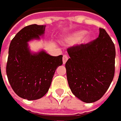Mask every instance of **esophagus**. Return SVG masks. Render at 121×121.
<instances>
[{
    "label": "esophagus",
    "instance_id": "1",
    "mask_svg": "<svg viewBox=\"0 0 121 121\" xmlns=\"http://www.w3.org/2000/svg\"><path fill=\"white\" fill-rule=\"evenodd\" d=\"M68 56H67V55H64L63 56V64L65 65V63H66V62L67 61V60H68Z\"/></svg>",
    "mask_w": 121,
    "mask_h": 121
}]
</instances>
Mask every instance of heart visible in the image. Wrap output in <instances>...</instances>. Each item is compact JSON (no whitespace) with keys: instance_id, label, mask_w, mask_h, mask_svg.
Listing matches in <instances>:
<instances>
[{"instance_id":"obj_1","label":"heart","mask_w":121,"mask_h":121,"mask_svg":"<svg viewBox=\"0 0 121 121\" xmlns=\"http://www.w3.org/2000/svg\"><path fill=\"white\" fill-rule=\"evenodd\" d=\"M80 40L83 44H86L90 40V36L87 34H85L83 31H79L69 36L66 40V42L70 44H74L79 42Z\"/></svg>"}]
</instances>
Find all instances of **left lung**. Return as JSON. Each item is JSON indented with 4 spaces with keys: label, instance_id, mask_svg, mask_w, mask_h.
Instances as JSON below:
<instances>
[{
    "label": "left lung",
    "instance_id": "8db88e82",
    "mask_svg": "<svg viewBox=\"0 0 121 121\" xmlns=\"http://www.w3.org/2000/svg\"><path fill=\"white\" fill-rule=\"evenodd\" d=\"M99 30L95 40L67 50L70 58L65 68L69 86L73 94L86 103L100 100L114 75V44L105 30Z\"/></svg>",
    "mask_w": 121,
    "mask_h": 121
}]
</instances>
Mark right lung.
<instances>
[{
  "label": "right lung",
  "mask_w": 121,
  "mask_h": 121,
  "mask_svg": "<svg viewBox=\"0 0 121 121\" xmlns=\"http://www.w3.org/2000/svg\"><path fill=\"white\" fill-rule=\"evenodd\" d=\"M46 26L32 24L19 31L11 42L7 75L17 95L27 100L42 98L48 91L56 68L63 64V55L53 56L42 49L30 50L28 42L40 40Z\"/></svg>",
  "instance_id": "1"
}]
</instances>
